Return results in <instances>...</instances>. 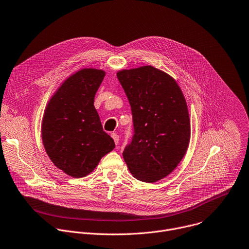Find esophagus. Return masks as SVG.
Returning a JSON list of instances; mask_svg holds the SVG:
<instances>
[{
  "label": "esophagus",
  "mask_w": 249,
  "mask_h": 249,
  "mask_svg": "<svg viewBox=\"0 0 249 249\" xmlns=\"http://www.w3.org/2000/svg\"><path fill=\"white\" fill-rule=\"evenodd\" d=\"M111 138L113 139V141H114L115 144L117 145V144H118V142H119V136H118L116 133H112V134H111Z\"/></svg>",
  "instance_id": "esophagus-1"
}]
</instances>
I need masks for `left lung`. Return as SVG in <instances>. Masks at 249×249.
I'll return each instance as SVG.
<instances>
[{
  "instance_id": "left-lung-1",
  "label": "left lung",
  "mask_w": 249,
  "mask_h": 249,
  "mask_svg": "<svg viewBox=\"0 0 249 249\" xmlns=\"http://www.w3.org/2000/svg\"><path fill=\"white\" fill-rule=\"evenodd\" d=\"M117 78L131 106L134 127L123 158L136 179L157 182L178 166L189 146L185 97L171 76L150 65L121 70Z\"/></svg>"
}]
</instances>
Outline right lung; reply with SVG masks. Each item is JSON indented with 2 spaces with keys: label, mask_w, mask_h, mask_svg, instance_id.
<instances>
[{
  "label": "right lung",
  "mask_w": 249,
  "mask_h": 249,
  "mask_svg": "<svg viewBox=\"0 0 249 249\" xmlns=\"http://www.w3.org/2000/svg\"><path fill=\"white\" fill-rule=\"evenodd\" d=\"M103 70L85 68L67 78L50 100L42 123L45 149L57 168L74 178L91 173L115 147L94 107L105 78Z\"/></svg>",
  "instance_id": "add662e5"
}]
</instances>
